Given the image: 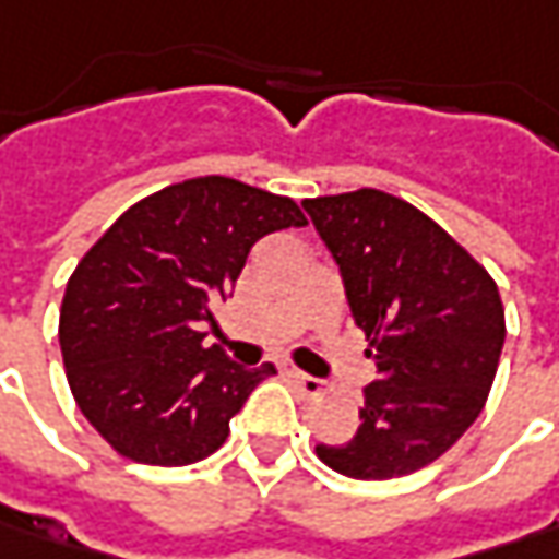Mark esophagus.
I'll return each instance as SVG.
<instances>
[{
    "instance_id": "1",
    "label": "esophagus",
    "mask_w": 559,
    "mask_h": 559,
    "mask_svg": "<svg viewBox=\"0 0 559 559\" xmlns=\"http://www.w3.org/2000/svg\"><path fill=\"white\" fill-rule=\"evenodd\" d=\"M284 376H287V381H290L304 397H319V394H322V378L306 376L300 369H284Z\"/></svg>"
}]
</instances>
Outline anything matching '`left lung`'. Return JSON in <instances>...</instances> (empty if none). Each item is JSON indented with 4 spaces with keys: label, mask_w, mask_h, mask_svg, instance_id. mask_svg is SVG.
<instances>
[{
    "label": "left lung",
    "mask_w": 559,
    "mask_h": 559,
    "mask_svg": "<svg viewBox=\"0 0 559 559\" xmlns=\"http://www.w3.org/2000/svg\"><path fill=\"white\" fill-rule=\"evenodd\" d=\"M334 255L378 378L347 444L319 460L350 478H397L435 463L478 419L503 350L495 278L438 222L384 190L304 200Z\"/></svg>",
    "instance_id": "1"
}]
</instances>
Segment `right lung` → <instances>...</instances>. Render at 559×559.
<instances>
[{
	"instance_id": "1",
	"label": "right lung",
	"mask_w": 559,
	"mask_h": 559,
	"mask_svg": "<svg viewBox=\"0 0 559 559\" xmlns=\"http://www.w3.org/2000/svg\"><path fill=\"white\" fill-rule=\"evenodd\" d=\"M304 225L290 197L209 175L134 203L86 250L61 300V359L86 423L121 456L187 466L225 444L275 366H237L203 328L255 240Z\"/></svg>"
}]
</instances>
